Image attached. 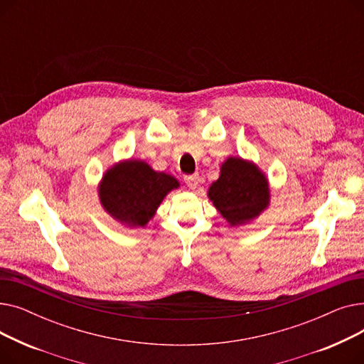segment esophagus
Wrapping results in <instances>:
<instances>
[{
  "mask_svg": "<svg viewBox=\"0 0 364 364\" xmlns=\"http://www.w3.org/2000/svg\"><path fill=\"white\" fill-rule=\"evenodd\" d=\"M184 181H186V184H187L190 188H196L198 184H199V176H198V174L186 176V177H184Z\"/></svg>",
  "mask_w": 364,
  "mask_h": 364,
  "instance_id": "1",
  "label": "esophagus"
}]
</instances>
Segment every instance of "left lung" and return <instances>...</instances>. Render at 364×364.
<instances>
[{
  "label": "left lung",
  "mask_w": 364,
  "mask_h": 364,
  "mask_svg": "<svg viewBox=\"0 0 364 364\" xmlns=\"http://www.w3.org/2000/svg\"><path fill=\"white\" fill-rule=\"evenodd\" d=\"M208 196L230 225H240L269 206L270 190L265 176L252 162L228 158L221 166L220 178L209 187Z\"/></svg>",
  "instance_id": "1"
}]
</instances>
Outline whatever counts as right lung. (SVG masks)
I'll return each mask as SVG.
<instances>
[{
	"mask_svg": "<svg viewBox=\"0 0 364 364\" xmlns=\"http://www.w3.org/2000/svg\"><path fill=\"white\" fill-rule=\"evenodd\" d=\"M180 184L165 172L153 171L143 161H125L110 168L99 196L106 211L129 227H143L155 215L164 198Z\"/></svg>",
	"mask_w": 364,
	"mask_h": 364,
	"instance_id": "obj_1",
	"label": "right lung"
}]
</instances>
